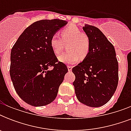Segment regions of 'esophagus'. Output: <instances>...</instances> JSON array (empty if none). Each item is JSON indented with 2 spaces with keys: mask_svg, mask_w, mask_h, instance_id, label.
Instances as JSON below:
<instances>
[{
  "mask_svg": "<svg viewBox=\"0 0 131 131\" xmlns=\"http://www.w3.org/2000/svg\"><path fill=\"white\" fill-rule=\"evenodd\" d=\"M67 68H68V71H71V70H72V67L71 66H70V65H68L67 66Z\"/></svg>",
  "mask_w": 131,
  "mask_h": 131,
  "instance_id": "34e87169",
  "label": "esophagus"
}]
</instances>
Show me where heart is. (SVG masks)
Instances as JSON below:
<instances>
[{"instance_id":"heart-1","label":"heart","mask_w":131,"mask_h":131,"mask_svg":"<svg viewBox=\"0 0 131 131\" xmlns=\"http://www.w3.org/2000/svg\"><path fill=\"white\" fill-rule=\"evenodd\" d=\"M62 39L57 33L51 36L49 44L52 51L58 54L63 49L64 43H68L69 51L60 54L58 57L60 62L65 64H73L80 57L85 58L88 55L90 49V41L88 36L81 32L78 26L70 25L60 32Z\"/></svg>"}]
</instances>
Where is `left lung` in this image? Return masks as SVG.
I'll list each match as a JSON object with an SVG mask.
<instances>
[{
    "label": "left lung",
    "instance_id": "8db88e82",
    "mask_svg": "<svg viewBox=\"0 0 131 131\" xmlns=\"http://www.w3.org/2000/svg\"><path fill=\"white\" fill-rule=\"evenodd\" d=\"M84 31L90 41L88 55L72 71L78 101L92 107L107 103L118 83V62L114 45L98 28L85 24Z\"/></svg>",
    "mask_w": 131,
    "mask_h": 131
}]
</instances>
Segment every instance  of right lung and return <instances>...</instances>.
<instances>
[{"mask_svg":"<svg viewBox=\"0 0 131 131\" xmlns=\"http://www.w3.org/2000/svg\"><path fill=\"white\" fill-rule=\"evenodd\" d=\"M67 24L58 19L35 21L24 30L11 49V81L19 97L30 105L41 107L53 101L68 72L49 44L51 36Z\"/></svg>","mask_w":131,"mask_h":131,"instance_id":"obj_1","label":"right lung"}]
</instances>
